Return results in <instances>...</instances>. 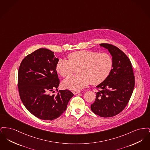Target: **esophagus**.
<instances>
[{
  "mask_svg": "<svg viewBox=\"0 0 150 150\" xmlns=\"http://www.w3.org/2000/svg\"><path fill=\"white\" fill-rule=\"evenodd\" d=\"M72 93H73L74 94H77L78 93L80 92V91H72Z\"/></svg>",
  "mask_w": 150,
  "mask_h": 150,
  "instance_id": "34e87169",
  "label": "esophagus"
}]
</instances>
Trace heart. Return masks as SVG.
Returning <instances> with one entry per match:
<instances>
[{"instance_id":"obj_1","label":"heart","mask_w":150,"mask_h":150,"mask_svg":"<svg viewBox=\"0 0 150 150\" xmlns=\"http://www.w3.org/2000/svg\"><path fill=\"white\" fill-rule=\"evenodd\" d=\"M68 59L60 58L57 71L62 77H67L78 69V75L68 77L62 82L64 87L80 90L89 85L99 84L109 76L113 67V58L107 53L79 50L68 55Z\"/></svg>"}]
</instances>
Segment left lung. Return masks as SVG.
Instances as JSON below:
<instances>
[{
  "mask_svg": "<svg viewBox=\"0 0 150 150\" xmlns=\"http://www.w3.org/2000/svg\"><path fill=\"white\" fill-rule=\"evenodd\" d=\"M113 58V68L106 80L96 87L99 89L91 108L95 114L110 117L119 114L128 103L134 88L135 78L132 64L119 48L107 43L100 44Z\"/></svg>",
  "mask_w": 150,
  "mask_h": 150,
  "instance_id": "8db88e82",
  "label": "left lung"
}]
</instances>
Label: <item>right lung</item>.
<instances>
[{"label": "right lung", "instance_id": "right-lung-1", "mask_svg": "<svg viewBox=\"0 0 150 150\" xmlns=\"http://www.w3.org/2000/svg\"><path fill=\"white\" fill-rule=\"evenodd\" d=\"M54 52L40 48L22 61L18 71V88L21 100L30 113L44 120L56 119L66 110L74 94L60 90L51 94L59 84Z\"/></svg>", "mask_w": 150, "mask_h": 150}]
</instances>
